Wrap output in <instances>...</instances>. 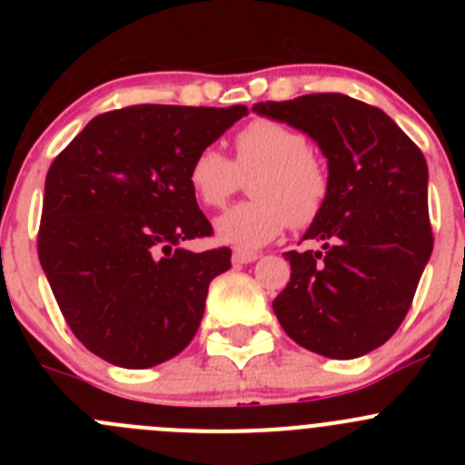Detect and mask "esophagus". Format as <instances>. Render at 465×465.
Wrapping results in <instances>:
<instances>
[{
  "instance_id": "34e87169",
  "label": "esophagus",
  "mask_w": 465,
  "mask_h": 465,
  "mask_svg": "<svg viewBox=\"0 0 465 465\" xmlns=\"http://www.w3.org/2000/svg\"><path fill=\"white\" fill-rule=\"evenodd\" d=\"M259 256L261 254H256V252H250V250H233L232 261L238 262V265H245V262H254Z\"/></svg>"
}]
</instances>
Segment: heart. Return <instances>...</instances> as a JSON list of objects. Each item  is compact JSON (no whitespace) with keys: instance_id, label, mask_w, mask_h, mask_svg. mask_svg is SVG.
Segmentation results:
<instances>
[{"instance_id":"b5f03b06","label":"heart","mask_w":465,"mask_h":465,"mask_svg":"<svg viewBox=\"0 0 465 465\" xmlns=\"http://www.w3.org/2000/svg\"><path fill=\"white\" fill-rule=\"evenodd\" d=\"M254 200L242 203L215 220L220 241L256 250L283 233L292 220L306 227L320 218L331 195V173L323 159L306 145L297 128L274 119H254L233 134V159L213 145L193 154L186 171L200 204L223 209L250 177Z\"/></svg>"}]
</instances>
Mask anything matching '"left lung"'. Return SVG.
<instances>
[{
  "label": "left lung",
  "mask_w": 465,
  "mask_h": 465,
  "mask_svg": "<svg viewBox=\"0 0 465 465\" xmlns=\"http://www.w3.org/2000/svg\"><path fill=\"white\" fill-rule=\"evenodd\" d=\"M320 143L331 195L303 241L320 252H285L290 283L272 308L303 349L353 360L398 331L434 247L428 163L384 114L346 94L256 103Z\"/></svg>",
  "instance_id": "1"
}]
</instances>
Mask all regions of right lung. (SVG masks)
I'll return each instance as SVG.
<instances>
[{"label":"right lung","mask_w":465,"mask_h":465,"mask_svg":"<svg viewBox=\"0 0 465 465\" xmlns=\"http://www.w3.org/2000/svg\"><path fill=\"white\" fill-rule=\"evenodd\" d=\"M245 105H130L98 114L51 163L37 256L64 322L98 358L148 369L189 346L229 247L213 233L186 171Z\"/></svg>","instance_id":"1"}]
</instances>
